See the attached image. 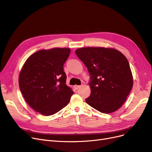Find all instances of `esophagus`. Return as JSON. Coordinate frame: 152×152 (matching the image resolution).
Instances as JSON below:
<instances>
[{
	"label": "esophagus",
	"mask_w": 152,
	"mask_h": 152,
	"mask_svg": "<svg viewBox=\"0 0 152 152\" xmlns=\"http://www.w3.org/2000/svg\"><path fill=\"white\" fill-rule=\"evenodd\" d=\"M80 87V86H77V85H75V86H74V88L77 90V89H79Z\"/></svg>",
	"instance_id": "1"
}]
</instances>
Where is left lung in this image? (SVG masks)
Returning a JSON list of instances; mask_svg holds the SVG:
<instances>
[{
	"mask_svg": "<svg viewBox=\"0 0 152 152\" xmlns=\"http://www.w3.org/2000/svg\"><path fill=\"white\" fill-rule=\"evenodd\" d=\"M89 73L91 95L86 103L103 113L115 112L126 102L133 85L127 58L110 48H84L75 50Z\"/></svg>",
	"mask_w": 152,
	"mask_h": 152,
	"instance_id": "obj_1",
	"label": "left lung"
}]
</instances>
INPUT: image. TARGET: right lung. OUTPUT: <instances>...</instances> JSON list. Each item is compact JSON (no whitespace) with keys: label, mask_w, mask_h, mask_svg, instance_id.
<instances>
[{"label":"right lung","mask_w":152,"mask_h":152,"mask_svg":"<svg viewBox=\"0 0 152 152\" xmlns=\"http://www.w3.org/2000/svg\"><path fill=\"white\" fill-rule=\"evenodd\" d=\"M68 48L40 50L26 59L19 76L20 91L30 107L44 115H52L68 104L73 94L66 84L63 65Z\"/></svg>","instance_id":"add662e5"}]
</instances>
